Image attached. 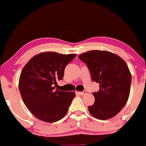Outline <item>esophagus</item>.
<instances>
[{"label": "esophagus", "mask_w": 146, "mask_h": 146, "mask_svg": "<svg viewBox=\"0 0 146 146\" xmlns=\"http://www.w3.org/2000/svg\"><path fill=\"white\" fill-rule=\"evenodd\" d=\"M87 91L86 90H84L82 92H78V94L80 95H84L85 94H86Z\"/></svg>", "instance_id": "34e87169"}]
</instances>
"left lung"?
<instances>
[{
  "label": "left lung",
  "instance_id": "8db88e82",
  "mask_svg": "<svg viewBox=\"0 0 146 146\" xmlns=\"http://www.w3.org/2000/svg\"><path fill=\"white\" fill-rule=\"evenodd\" d=\"M86 63L93 81L100 90L93 93L95 103L88 106L93 117L108 119L117 115L128 101L132 77L126 63L116 54L106 51H90L78 56Z\"/></svg>",
  "mask_w": 146,
  "mask_h": 146
}]
</instances>
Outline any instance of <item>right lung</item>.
Segmentation results:
<instances>
[{"label":"right lung","instance_id":"1","mask_svg":"<svg viewBox=\"0 0 146 146\" xmlns=\"http://www.w3.org/2000/svg\"><path fill=\"white\" fill-rule=\"evenodd\" d=\"M76 54L44 52L27 63L19 79V90L25 104L41 121L56 122L67 113L75 97L74 92L56 89L62 80L66 65Z\"/></svg>","mask_w":146,"mask_h":146}]
</instances>
